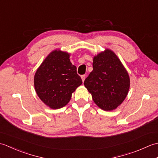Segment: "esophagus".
<instances>
[{
	"instance_id": "esophagus-1",
	"label": "esophagus",
	"mask_w": 158,
	"mask_h": 158,
	"mask_svg": "<svg viewBox=\"0 0 158 158\" xmlns=\"http://www.w3.org/2000/svg\"><path fill=\"white\" fill-rule=\"evenodd\" d=\"M81 79H82V81L83 82L85 81V75H81Z\"/></svg>"
}]
</instances>
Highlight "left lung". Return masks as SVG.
Masks as SVG:
<instances>
[{
    "mask_svg": "<svg viewBox=\"0 0 158 158\" xmlns=\"http://www.w3.org/2000/svg\"><path fill=\"white\" fill-rule=\"evenodd\" d=\"M92 65L93 70L84 81L85 87L99 108L106 111L116 109L128 94V73L110 49L94 56Z\"/></svg>",
    "mask_w": 158,
    "mask_h": 158,
    "instance_id": "1",
    "label": "left lung"
}]
</instances>
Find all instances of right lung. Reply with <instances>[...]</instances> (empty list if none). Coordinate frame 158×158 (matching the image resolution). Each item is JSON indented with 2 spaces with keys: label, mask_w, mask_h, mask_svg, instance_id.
Returning a JSON list of instances; mask_svg holds the SVG:
<instances>
[{
  "label": "right lung",
  "mask_w": 158,
  "mask_h": 158,
  "mask_svg": "<svg viewBox=\"0 0 158 158\" xmlns=\"http://www.w3.org/2000/svg\"><path fill=\"white\" fill-rule=\"evenodd\" d=\"M81 84L77 67L70 62V53L60 49L49 53L34 77L36 94L52 109L66 106L71 99L72 94Z\"/></svg>",
  "instance_id": "add662e5"
}]
</instances>
